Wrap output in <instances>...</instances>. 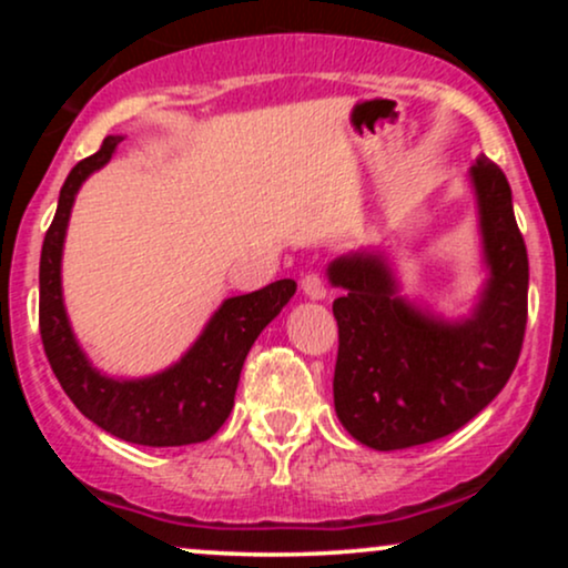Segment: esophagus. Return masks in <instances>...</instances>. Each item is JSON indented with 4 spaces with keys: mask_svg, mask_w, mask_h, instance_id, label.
I'll return each instance as SVG.
<instances>
[{
    "mask_svg": "<svg viewBox=\"0 0 568 568\" xmlns=\"http://www.w3.org/2000/svg\"><path fill=\"white\" fill-rule=\"evenodd\" d=\"M302 291L306 293L310 298H325V280L323 275H317V272H306L302 277Z\"/></svg>",
    "mask_w": 568,
    "mask_h": 568,
    "instance_id": "esophagus-1",
    "label": "esophagus"
}]
</instances>
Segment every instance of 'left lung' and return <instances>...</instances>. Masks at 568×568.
<instances>
[{
    "instance_id": "obj_1",
    "label": "left lung",
    "mask_w": 568,
    "mask_h": 568,
    "mask_svg": "<svg viewBox=\"0 0 568 568\" xmlns=\"http://www.w3.org/2000/svg\"><path fill=\"white\" fill-rule=\"evenodd\" d=\"M491 280L473 321H429L395 296L379 256L331 264L338 352L334 403L355 440L376 452L422 446L465 427L501 393L529 317V256L499 165H473Z\"/></svg>"
}]
</instances>
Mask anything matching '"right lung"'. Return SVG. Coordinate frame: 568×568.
I'll use <instances>...</instances> for the list:
<instances>
[{"instance_id": "obj_1", "label": "right lung", "mask_w": 568, "mask_h": 568, "mask_svg": "<svg viewBox=\"0 0 568 568\" xmlns=\"http://www.w3.org/2000/svg\"><path fill=\"white\" fill-rule=\"evenodd\" d=\"M116 135L71 168L39 258V334L55 379L98 427L139 446H189L219 433L234 406L240 371L258 334L296 293L293 280L226 298L192 349L152 379L114 382L90 366L71 336L61 298V247L71 202L90 173L112 160Z\"/></svg>"}]
</instances>
